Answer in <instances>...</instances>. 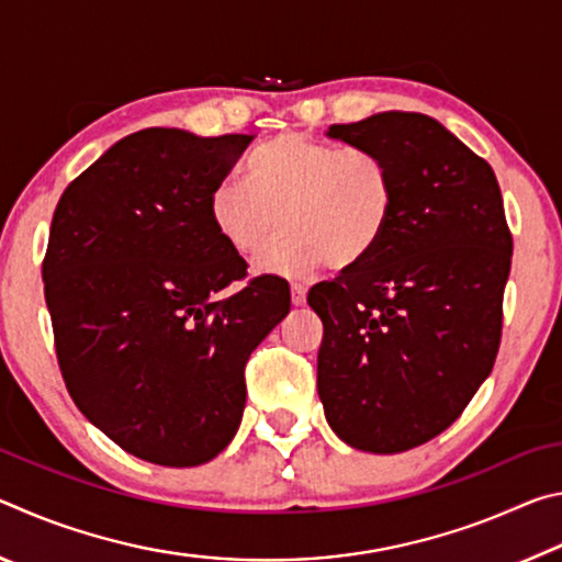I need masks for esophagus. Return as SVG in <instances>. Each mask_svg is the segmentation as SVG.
<instances>
[{"instance_id":"34e87169","label":"esophagus","mask_w":562,"mask_h":562,"mask_svg":"<svg viewBox=\"0 0 562 562\" xmlns=\"http://www.w3.org/2000/svg\"><path fill=\"white\" fill-rule=\"evenodd\" d=\"M290 294H292V304H294V307H302V304L307 302V288H304V284H300V282L292 284Z\"/></svg>"}]
</instances>
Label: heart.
<instances>
[{"label": "heart", "mask_w": 562, "mask_h": 562, "mask_svg": "<svg viewBox=\"0 0 562 562\" xmlns=\"http://www.w3.org/2000/svg\"><path fill=\"white\" fill-rule=\"evenodd\" d=\"M394 211V183L369 150L282 133L247 158L245 180L223 178L207 213L221 240L245 260L258 258L288 227L260 268L302 278L329 262L357 268L376 250Z\"/></svg>", "instance_id": "obj_1"}]
</instances>
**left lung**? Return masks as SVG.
Listing matches in <instances>:
<instances>
[{
  "instance_id": "left-lung-1",
  "label": "left lung",
  "mask_w": 562,
  "mask_h": 562,
  "mask_svg": "<svg viewBox=\"0 0 562 562\" xmlns=\"http://www.w3.org/2000/svg\"><path fill=\"white\" fill-rule=\"evenodd\" d=\"M382 158L394 211L376 250L310 290L325 337L317 392L341 441L402 453L449 429L498 355L513 237L496 173L424 113L335 123Z\"/></svg>"
}]
</instances>
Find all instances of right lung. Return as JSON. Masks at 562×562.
<instances>
[{
  "instance_id": "obj_1",
  "label": "right lung",
  "mask_w": 562,
  "mask_h": 562,
  "mask_svg": "<svg viewBox=\"0 0 562 562\" xmlns=\"http://www.w3.org/2000/svg\"><path fill=\"white\" fill-rule=\"evenodd\" d=\"M255 136L146 128L64 190L42 265L56 359L89 422L138 459L188 469L240 426L245 364L288 317L290 288L217 237L213 188Z\"/></svg>"
}]
</instances>
